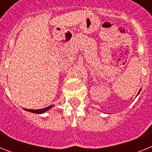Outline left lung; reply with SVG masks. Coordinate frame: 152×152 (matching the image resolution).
<instances>
[{
	"instance_id": "left-lung-1",
	"label": "left lung",
	"mask_w": 152,
	"mask_h": 152,
	"mask_svg": "<svg viewBox=\"0 0 152 152\" xmlns=\"http://www.w3.org/2000/svg\"><path fill=\"white\" fill-rule=\"evenodd\" d=\"M141 90H142V89H140V91H139V93H138V94H139V93H140V91H141ZM138 94H137V95H138Z\"/></svg>"
}]
</instances>
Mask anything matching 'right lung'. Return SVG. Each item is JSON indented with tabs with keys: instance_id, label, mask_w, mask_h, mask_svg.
<instances>
[{
	"instance_id": "right-lung-1",
	"label": "right lung",
	"mask_w": 152,
	"mask_h": 152,
	"mask_svg": "<svg viewBox=\"0 0 152 152\" xmlns=\"http://www.w3.org/2000/svg\"><path fill=\"white\" fill-rule=\"evenodd\" d=\"M54 107V105H52V106H49V107H45V108L43 109H41V110H29V109H24L26 111H28V112H30V113H37V114H42V113H44L47 112L48 110H49L51 108Z\"/></svg>"
}]
</instances>
